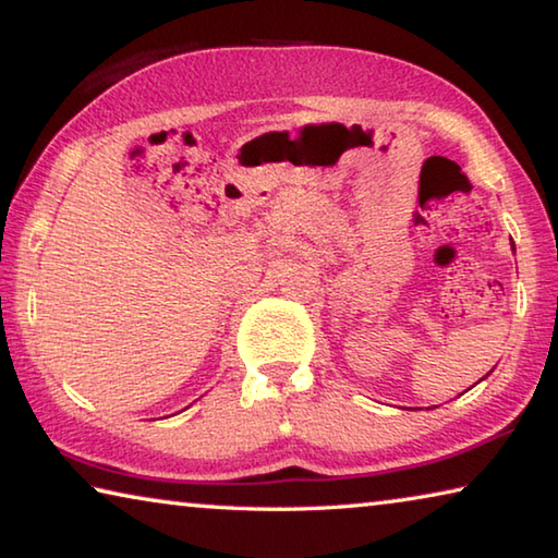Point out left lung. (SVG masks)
Masks as SVG:
<instances>
[{"label":"left lung","instance_id":"1","mask_svg":"<svg viewBox=\"0 0 558 558\" xmlns=\"http://www.w3.org/2000/svg\"><path fill=\"white\" fill-rule=\"evenodd\" d=\"M512 251H514V243H512Z\"/></svg>","mask_w":558,"mask_h":558}]
</instances>
